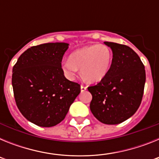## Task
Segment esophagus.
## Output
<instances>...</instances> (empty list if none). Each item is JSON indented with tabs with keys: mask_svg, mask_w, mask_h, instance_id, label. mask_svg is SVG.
<instances>
[{
	"mask_svg": "<svg viewBox=\"0 0 159 159\" xmlns=\"http://www.w3.org/2000/svg\"><path fill=\"white\" fill-rule=\"evenodd\" d=\"M80 90H81V92H84V91H86V90H87V87L84 86V85H81Z\"/></svg>",
	"mask_w": 159,
	"mask_h": 159,
	"instance_id": "obj_1",
	"label": "esophagus"
}]
</instances>
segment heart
I'll return each mask as SVG.
<instances>
[{"mask_svg": "<svg viewBox=\"0 0 159 159\" xmlns=\"http://www.w3.org/2000/svg\"><path fill=\"white\" fill-rule=\"evenodd\" d=\"M113 54L105 44H93L77 49L70 55L69 60L61 63V68L66 78L73 80L80 69V74L90 83L99 82L110 70Z\"/></svg>", "mask_w": 159, "mask_h": 159, "instance_id": "1", "label": "heart"}]
</instances>
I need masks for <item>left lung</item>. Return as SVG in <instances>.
<instances>
[{
  "mask_svg": "<svg viewBox=\"0 0 159 159\" xmlns=\"http://www.w3.org/2000/svg\"><path fill=\"white\" fill-rule=\"evenodd\" d=\"M113 53L110 70L95 86L88 87L92 95L90 109L101 123L119 124L138 110L146 82L145 67L137 53L124 44L104 42Z\"/></svg>",
  "mask_w": 159,
  "mask_h": 159,
  "instance_id": "obj_1",
  "label": "left lung"
}]
</instances>
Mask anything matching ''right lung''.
Wrapping results in <instances>:
<instances>
[{"label":"right lung","instance_id":"1","mask_svg":"<svg viewBox=\"0 0 159 159\" xmlns=\"http://www.w3.org/2000/svg\"><path fill=\"white\" fill-rule=\"evenodd\" d=\"M67 43L33 46L20 55L12 68L16 106L31 123L50 127L63 121L80 93V85L65 78L61 68Z\"/></svg>","mask_w":159,"mask_h":159}]
</instances>
